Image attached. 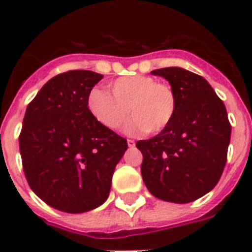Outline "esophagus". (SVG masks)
Wrapping results in <instances>:
<instances>
[{"mask_svg":"<svg viewBox=\"0 0 252 252\" xmlns=\"http://www.w3.org/2000/svg\"><path fill=\"white\" fill-rule=\"evenodd\" d=\"M126 144H128V146H129V148H133V146L136 145V142H134L133 140H128V141H126Z\"/></svg>","mask_w":252,"mask_h":252,"instance_id":"1","label":"esophagus"}]
</instances>
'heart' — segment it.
Returning <instances> with one entry per match:
<instances>
[{
  "mask_svg": "<svg viewBox=\"0 0 252 252\" xmlns=\"http://www.w3.org/2000/svg\"><path fill=\"white\" fill-rule=\"evenodd\" d=\"M110 87L111 94L93 89L87 96L91 116L107 129H119L130 115L132 119L124 128L126 133H159L175 116V93L153 77H122Z\"/></svg>",
  "mask_w": 252,
  "mask_h": 252,
  "instance_id": "1",
  "label": "heart"
}]
</instances>
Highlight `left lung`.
Wrapping results in <instances>:
<instances>
[{"instance_id": "left-lung-1", "label": "left lung", "mask_w": 252, "mask_h": 252, "mask_svg": "<svg viewBox=\"0 0 252 252\" xmlns=\"http://www.w3.org/2000/svg\"><path fill=\"white\" fill-rule=\"evenodd\" d=\"M175 93L176 112L170 126L137 141L141 175L157 199L186 204L212 191L226 163L231 126L225 104L208 81L186 69H156Z\"/></svg>"}]
</instances>
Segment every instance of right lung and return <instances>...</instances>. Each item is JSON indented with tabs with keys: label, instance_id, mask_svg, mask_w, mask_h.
<instances>
[{
	"label": "right lung",
	"instance_id": "right-lung-1",
	"mask_svg": "<svg viewBox=\"0 0 252 252\" xmlns=\"http://www.w3.org/2000/svg\"><path fill=\"white\" fill-rule=\"evenodd\" d=\"M102 78L91 70L61 73L26 110L19 134L23 171L31 189L57 211L84 213L102 205L128 149L126 138L100 126L87 108Z\"/></svg>",
	"mask_w": 252,
	"mask_h": 252
}]
</instances>
